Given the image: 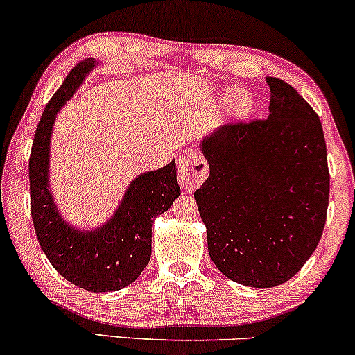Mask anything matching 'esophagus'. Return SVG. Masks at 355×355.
I'll list each match as a JSON object with an SVG mask.
<instances>
[{"label": "esophagus", "instance_id": "1", "mask_svg": "<svg viewBox=\"0 0 355 355\" xmlns=\"http://www.w3.org/2000/svg\"><path fill=\"white\" fill-rule=\"evenodd\" d=\"M207 173H209V165L198 152L182 155L178 160V183L182 190L193 191L198 189L207 178Z\"/></svg>", "mask_w": 355, "mask_h": 355}]
</instances>
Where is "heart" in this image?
<instances>
[{"label": "heart", "mask_w": 355, "mask_h": 355, "mask_svg": "<svg viewBox=\"0 0 355 355\" xmlns=\"http://www.w3.org/2000/svg\"><path fill=\"white\" fill-rule=\"evenodd\" d=\"M254 110V98L250 93L243 88H234L225 96V112L235 120H243Z\"/></svg>", "instance_id": "1"}]
</instances>
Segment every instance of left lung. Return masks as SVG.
Wrapping results in <instances>:
<instances>
[{"label":"left lung","mask_w":355,"mask_h":355,"mask_svg":"<svg viewBox=\"0 0 355 355\" xmlns=\"http://www.w3.org/2000/svg\"><path fill=\"white\" fill-rule=\"evenodd\" d=\"M266 80L268 118L202 138L210 175L193 193L210 259L227 279L255 288L287 282L313 254L331 185L317 113L284 80Z\"/></svg>","instance_id":"1"}]
</instances>
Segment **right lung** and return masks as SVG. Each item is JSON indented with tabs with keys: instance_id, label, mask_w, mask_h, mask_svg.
I'll return each instance as SVG.
<instances>
[{
	"instance_id": "1",
	"label": "right lung",
	"mask_w": 355,
	"mask_h": 355,
	"mask_svg": "<svg viewBox=\"0 0 355 355\" xmlns=\"http://www.w3.org/2000/svg\"><path fill=\"white\" fill-rule=\"evenodd\" d=\"M95 67L93 58L76 64L44 108L30 157L31 217L40 245L60 275L85 291L115 292L135 282L150 262L153 220L172 207L180 187L172 160L133 178L112 217L95 229L71 225L60 214L50 189L53 126Z\"/></svg>"
}]
</instances>
